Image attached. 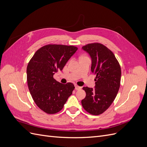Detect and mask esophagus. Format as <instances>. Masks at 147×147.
Segmentation results:
<instances>
[{
    "instance_id": "esophagus-1",
    "label": "esophagus",
    "mask_w": 147,
    "mask_h": 147,
    "mask_svg": "<svg viewBox=\"0 0 147 147\" xmlns=\"http://www.w3.org/2000/svg\"><path fill=\"white\" fill-rule=\"evenodd\" d=\"M75 90H81L82 87L79 86H77V85H75Z\"/></svg>"
}]
</instances>
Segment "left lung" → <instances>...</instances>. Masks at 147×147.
I'll return each instance as SVG.
<instances>
[{
    "mask_svg": "<svg viewBox=\"0 0 147 147\" xmlns=\"http://www.w3.org/2000/svg\"><path fill=\"white\" fill-rule=\"evenodd\" d=\"M91 57V72L96 75L95 89L83 87L85 98L83 109L93 115L104 113L116 97L121 81V70L113 52L99 43H89L82 47Z\"/></svg>",
    "mask_w": 147,
    "mask_h": 147,
    "instance_id": "8db88e82",
    "label": "left lung"
}]
</instances>
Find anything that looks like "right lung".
Segmentation results:
<instances>
[{"label":"right lung","instance_id":"add662e5","mask_svg":"<svg viewBox=\"0 0 147 147\" xmlns=\"http://www.w3.org/2000/svg\"><path fill=\"white\" fill-rule=\"evenodd\" d=\"M78 48L72 45L48 44L35 53L27 67L29 90L35 103L44 112L55 114L63 109L75 86L62 84L53 75L62 70Z\"/></svg>","mask_w":147,"mask_h":147}]
</instances>
